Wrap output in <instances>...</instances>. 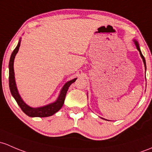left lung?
Masks as SVG:
<instances>
[{"label": "left lung", "instance_id": "left-lung-1", "mask_svg": "<svg viewBox=\"0 0 152 152\" xmlns=\"http://www.w3.org/2000/svg\"><path fill=\"white\" fill-rule=\"evenodd\" d=\"M134 41V43H135V47H136V48H137V49H138V52H139V53H140V57H141V58H142V60H143V64H144V66H145V69L146 70V60H145V58H144V57H143V55H142V53H141V51H140V47H139V44H138V41H136V40H135L134 39L133 40ZM102 119H103V118H102ZM105 120H107V119H105Z\"/></svg>", "mask_w": 152, "mask_h": 152}]
</instances>
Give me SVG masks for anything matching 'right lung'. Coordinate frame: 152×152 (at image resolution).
I'll return each mask as SVG.
<instances>
[{"instance_id": "1", "label": "right lung", "mask_w": 152, "mask_h": 152, "mask_svg": "<svg viewBox=\"0 0 152 152\" xmlns=\"http://www.w3.org/2000/svg\"><path fill=\"white\" fill-rule=\"evenodd\" d=\"M20 43H21V39H20L17 47L13 51L10 57V60H9V88H10L11 93H12V96L14 97V98L17 101V104L20 105L22 111L26 115L30 116V117H47V116H52V115L57 113L62 108V106L63 105L64 101H65L67 91L69 88L70 85L73 84L74 81H76L77 78H75V79H72L71 81H68V82H66L64 84L63 88L60 91L58 97L53 103H51L49 104L44 105V106L38 107V108H33V107L26 104L24 102V100H22L20 94H19L17 84H16L14 71V58H15V56L17 54V52H18L19 49H20Z\"/></svg>"}]
</instances>
